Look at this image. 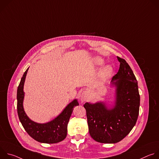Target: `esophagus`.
Listing matches in <instances>:
<instances>
[{
	"label": "esophagus",
	"mask_w": 159,
	"mask_h": 159,
	"mask_svg": "<svg viewBox=\"0 0 159 159\" xmlns=\"http://www.w3.org/2000/svg\"><path fill=\"white\" fill-rule=\"evenodd\" d=\"M88 97V91L87 90H84L82 91L81 93V94H80V101L82 102H84L87 98Z\"/></svg>",
	"instance_id": "esophagus-1"
}]
</instances>
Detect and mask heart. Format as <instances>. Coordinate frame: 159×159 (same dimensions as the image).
I'll list each match as a JSON object with an SVG mask.
<instances>
[{"instance_id": "1", "label": "heart", "mask_w": 159, "mask_h": 159, "mask_svg": "<svg viewBox=\"0 0 159 159\" xmlns=\"http://www.w3.org/2000/svg\"><path fill=\"white\" fill-rule=\"evenodd\" d=\"M95 63L96 65H100L101 64H102L103 63V60L100 58H96L95 59ZM112 72V68L111 65H106L105 66H104L103 67H102L101 70L99 72L98 74V77L100 79H105L106 78H107L109 76L111 75V74Z\"/></svg>"}]
</instances>
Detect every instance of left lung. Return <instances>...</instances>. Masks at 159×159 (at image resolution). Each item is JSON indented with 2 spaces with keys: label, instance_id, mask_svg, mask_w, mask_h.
I'll list each match as a JSON object with an SVG mask.
<instances>
[{
  "label": "left lung",
  "instance_id": "8db88e82",
  "mask_svg": "<svg viewBox=\"0 0 159 159\" xmlns=\"http://www.w3.org/2000/svg\"><path fill=\"white\" fill-rule=\"evenodd\" d=\"M118 73L112 77L111 87H115L112 104L104 101L86 102L89 131L96 142L116 143L129 134L137 123L140 107L138 82L126 60L118 57Z\"/></svg>",
  "mask_w": 159,
  "mask_h": 159
}]
</instances>
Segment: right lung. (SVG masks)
I'll use <instances>...</instances> for the list:
<instances>
[{"label":"right lung","instance_id":"obj_1","mask_svg":"<svg viewBox=\"0 0 159 159\" xmlns=\"http://www.w3.org/2000/svg\"><path fill=\"white\" fill-rule=\"evenodd\" d=\"M28 69L22 75L17 90V114L22 126L34 140L40 143H56L63 140L67 134V125L74 110L79 105L77 99L68 104L60 114L53 120L38 123L31 120L24 110V85Z\"/></svg>","mask_w":159,"mask_h":159}]
</instances>
